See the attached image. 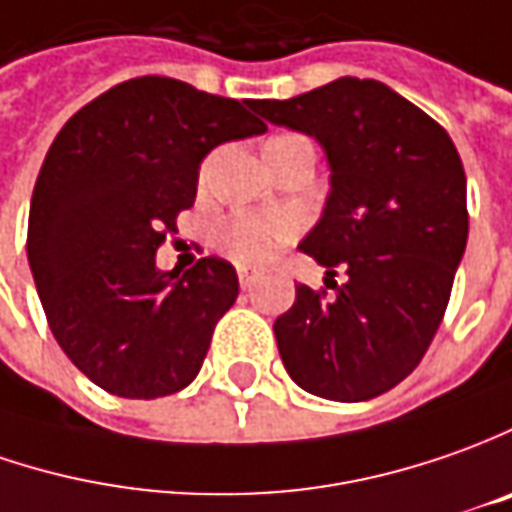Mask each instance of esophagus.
Wrapping results in <instances>:
<instances>
[{"instance_id":"obj_1","label":"esophagus","mask_w":512,"mask_h":512,"mask_svg":"<svg viewBox=\"0 0 512 512\" xmlns=\"http://www.w3.org/2000/svg\"><path fill=\"white\" fill-rule=\"evenodd\" d=\"M238 280H240V289L246 291V289H252L257 283V274L255 272H249L246 266H240L238 269Z\"/></svg>"}]
</instances>
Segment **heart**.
Segmentation results:
<instances>
[{
    "instance_id": "b5f03b06",
    "label": "heart",
    "mask_w": 512,
    "mask_h": 512,
    "mask_svg": "<svg viewBox=\"0 0 512 512\" xmlns=\"http://www.w3.org/2000/svg\"><path fill=\"white\" fill-rule=\"evenodd\" d=\"M294 235V226L283 215H235L218 229V246L223 255L238 260L243 266H260L272 260L280 246H286Z\"/></svg>"
}]
</instances>
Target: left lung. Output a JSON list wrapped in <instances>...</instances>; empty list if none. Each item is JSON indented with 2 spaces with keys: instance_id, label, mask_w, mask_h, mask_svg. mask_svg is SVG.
I'll return each mask as SVG.
<instances>
[{
  "instance_id": "obj_1",
  "label": "left lung",
  "mask_w": 512,
  "mask_h": 512,
  "mask_svg": "<svg viewBox=\"0 0 512 512\" xmlns=\"http://www.w3.org/2000/svg\"><path fill=\"white\" fill-rule=\"evenodd\" d=\"M252 110L311 135L331 169L300 249L326 266L334 294L297 286L274 320L283 365L314 397H379L419 365L448 309L467 243L462 158L431 115L374 79L343 76Z\"/></svg>"
}]
</instances>
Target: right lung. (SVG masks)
<instances>
[{"instance_id":"1","label":"right lung","mask_w":512,"mask_h":512,"mask_svg":"<svg viewBox=\"0 0 512 512\" xmlns=\"http://www.w3.org/2000/svg\"><path fill=\"white\" fill-rule=\"evenodd\" d=\"M252 101L141 76L93 98L56 135L33 186L27 263L70 362L115 397L155 399L201 371L238 297L223 257L161 272L155 252L195 203L218 144L266 133Z\"/></svg>"}]
</instances>
